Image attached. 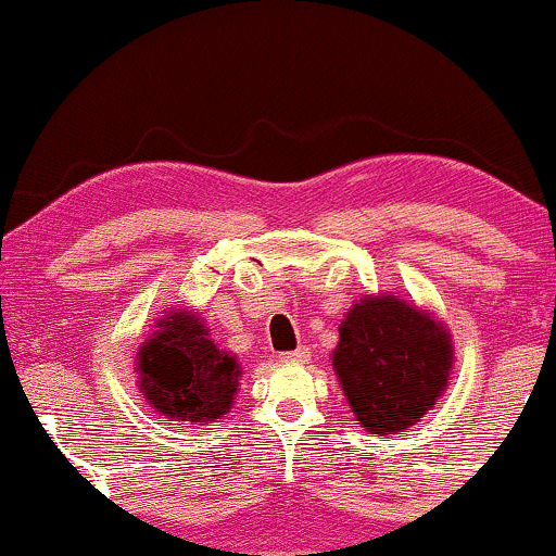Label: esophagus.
<instances>
[{"mask_svg": "<svg viewBox=\"0 0 556 556\" xmlns=\"http://www.w3.org/2000/svg\"><path fill=\"white\" fill-rule=\"evenodd\" d=\"M278 359H280V363H306L308 348H306V344H301V348H295L291 352H280Z\"/></svg>", "mask_w": 556, "mask_h": 556, "instance_id": "esophagus-1", "label": "esophagus"}]
</instances>
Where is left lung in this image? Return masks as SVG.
I'll list each match as a JSON object with an SVG mask.
<instances>
[{
  "instance_id": "1",
  "label": "left lung",
  "mask_w": 556,
  "mask_h": 556,
  "mask_svg": "<svg viewBox=\"0 0 556 556\" xmlns=\"http://www.w3.org/2000/svg\"><path fill=\"white\" fill-rule=\"evenodd\" d=\"M331 359L355 419L383 437L434 408L450 380L452 344L431 316L378 295L350 308Z\"/></svg>"
}]
</instances>
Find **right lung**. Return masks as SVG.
<instances>
[{
    "instance_id": "right-lung-1",
    "label": "right lung",
    "mask_w": 556,
    "mask_h": 556,
    "mask_svg": "<svg viewBox=\"0 0 556 556\" xmlns=\"http://www.w3.org/2000/svg\"><path fill=\"white\" fill-rule=\"evenodd\" d=\"M140 391L165 419L214 421L232 406L240 367L208 340L197 314L176 312L157 321L137 355Z\"/></svg>"
}]
</instances>
